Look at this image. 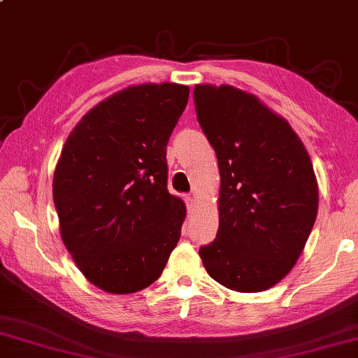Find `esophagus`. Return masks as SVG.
Masks as SVG:
<instances>
[{"label": "esophagus", "mask_w": 358, "mask_h": 358, "mask_svg": "<svg viewBox=\"0 0 358 358\" xmlns=\"http://www.w3.org/2000/svg\"><path fill=\"white\" fill-rule=\"evenodd\" d=\"M185 201H186V207H188V212H191L193 210V207H194V204H196V199L191 194H188V196H185Z\"/></svg>", "instance_id": "obj_1"}]
</instances>
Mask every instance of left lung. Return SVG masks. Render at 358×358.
Listing matches in <instances>:
<instances>
[{
  "instance_id": "left-lung-1",
  "label": "left lung",
  "mask_w": 358,
  "mask_h": 358,
  "mask_svg": "<svg viewBox=\"0 0 358 358\" xmlns=\"http://www.w3.org/2000/svg\"><path fill=\"white\" fill-rule=\"evenodd\" d=\"M196 114L220 170L218 231L199 249L207 273L238 292L270 289L292 270L315 223L318 183L285 117L231 85H196Z\"/></svg>"
}]
</instances>
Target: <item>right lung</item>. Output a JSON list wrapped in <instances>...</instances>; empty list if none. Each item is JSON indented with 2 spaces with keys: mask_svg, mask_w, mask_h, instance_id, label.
<instances>
[{
  "mask_svg": "<svg viewBox=\"0 0 358 358\" xmlns=\"http://www.w3.org/2000/svg\"><path fill=\"white\" fill-rule=\"evenodd\" d=\"M188 98L186 85H131L90 109L61 151V238L85 278L110 294L152 285L177 248L186 206L167 191L165 148Z\"/></svg>",
  "mask_w": 358,
  "mask_h": 358,
  "instance_id": "right-lung-1",
  "label": "right lung"
}]
</instances>
